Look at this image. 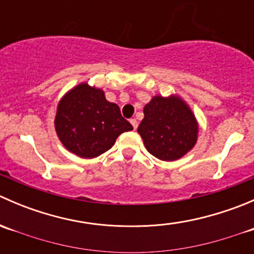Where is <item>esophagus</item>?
Instances as JSON below:
<instances>
[{"label": "esophagus", "mask_w": 254, "mask_h": 254, "mask_svg": "<svg viewBox=\"0 0 254 254\" xmlns=\"http://www.w3.org/2000/svg\"><path fill=\"white\" fill-rule=\"evenodd\" d=\"M130 123H131L134 130H136L137 129V120L136 119H130Z\"/></svg>", "instance_id": "34e87169"}]
</instances>
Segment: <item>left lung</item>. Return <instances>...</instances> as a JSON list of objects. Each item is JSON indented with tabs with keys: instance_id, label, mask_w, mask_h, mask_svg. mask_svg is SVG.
Listing matches in <instances>:
<instances>
[{
	"instance_id": "obj_1",
	"label": "left lung",
	"mask_w": 254,
	"mask_h": 254,
	"mask_svg": "<svg viewBox=\"0 0 254 254\" xmlns=\"http://www.w3.org/2000/svg\"><path fill=\"white\" fill-rule=\"evenodd\" d=\"M143 114L137 132L146 150L158 160H179L196 143L198 122L179 96L152 97L143 108Z\"/></svg>"
}]
</instances>
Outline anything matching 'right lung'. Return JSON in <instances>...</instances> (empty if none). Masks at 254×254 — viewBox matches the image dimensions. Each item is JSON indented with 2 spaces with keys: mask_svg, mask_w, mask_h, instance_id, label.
Listing matches in <instances>:
<instances>
[{
  "mask_svg": "<svg viewBox=\"0 0 254 254\" xmlns=\"http://www.w3.org/2000/svg\"><path fill=\"white\" fill-rule=\"evenodd\" d=\"M55 130L63 145L82 158H94L112 148L120 134L132 130L119 107L106 99L101 88L83 82L58 104Z\"/></svg>",
  "mask_w": 254,
  "mask_h": 254,
  "instance_id": "obj_1",
  "label": "right lung"
}]
</instances>
